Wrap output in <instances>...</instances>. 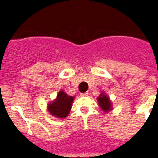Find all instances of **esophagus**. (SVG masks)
<instances>
[{"instance_id":"1","label":"esophagus","mask_w":158,"mask_h":158,"mask_svg":"<svg viewBox=\"0 0 158 158\" xmlns=\"http://www.w3.org/2000/svg\"><path fill=\"white\" fill-rule=\"evenodd\" d=\"M88 95H89V93H81V96H87Z\"/></svg>"}]
</instances>
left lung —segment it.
<instances>
[{
    "label": "left lung",
    "mask_w": 158,
    "mask_h": 158,
    "mask_svg": "<svg viewBox=\"0 0 158 158\" xmlns=\"http://www.w3.org/2000/svg\"><path fill=\"white\" fill-rule=\"evenodd\" d=\"M97 101H98L100 107L104 112H107L112 109V105H111V102L109 97L103 92H101V94L97 98Z\"/></svg>",
    "instance_id": "8db88e82"
}]
</instances>
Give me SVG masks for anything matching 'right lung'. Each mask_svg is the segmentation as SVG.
<instances>
[{
    "instance_id": "obj_1",
    "label": "right lung",
    "mask_w": 158,
    "mask_h": 158,
    "mask_svg": "<svg viewBox=\"0 0 158 158\" xmlns=\"http://www.w3.org/2000/svg\"><path fill=\"white\" fill-rule=\"evenodd\" d=\"M73 100V96H68L63 90H61L58 92L57 98L48 104L47 109L53 116L64 118L69 115Z\"/></svg>"
}]
</instances>
